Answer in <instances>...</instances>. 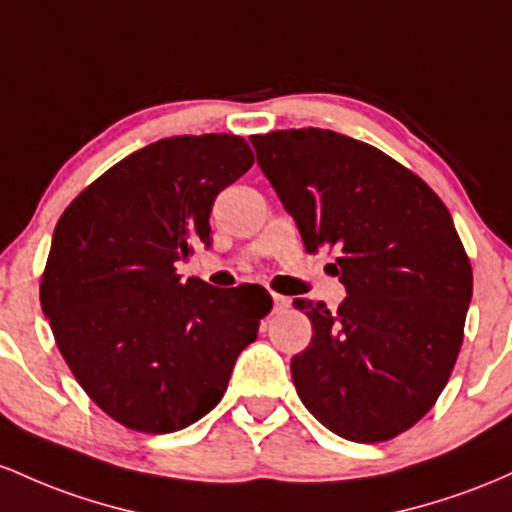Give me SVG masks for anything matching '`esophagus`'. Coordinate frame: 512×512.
<instances>
[{"instance_id":"obj_1","label":"esophagus","mask_w":512,"mask_h":512,"mask_svg":"<svg viewBox=\"0 0 512 512\" xmlns=\"http://www.w3.org/2000/svg\"><path fill=\"white\" fill-rule=\"evenodd\" d=\"M287 307H290V300H287L285 295H278V292H273V312H285Z\"/></svg>"}]
</instances>
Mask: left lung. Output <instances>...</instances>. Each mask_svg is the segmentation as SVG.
<instances>
[{
    "label": "left lung",
    "instance_id": "8db88e82",
    "mask_svg": "<svg viewBox=\"0 0 512 512\" xmlns=\"http://www.w3.org/2000/svg\"><path fill=\"white\" fill-rule=\"evenodd\" d=\"M251 145L307 254L336 251L348 297L295 300L312 321L290 363L314 418L353 442L392 440L433 409L457 363L472 266L445 203L367 142L333 130L254 135Z\"/></svg>",
    "mask_w": 512,
    "mask_h": 512
}]
</instances>
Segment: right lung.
<instances>
[{
  "label": "right lung",
  "mask_w": 512,
  "mask_h": 512,
  "mask_svg": "<svg viewBox=\"0 0 512 512\" xmlns=\"http://www.w3.org/2000/svg\"><path fill=\"white\" fill-rule=\"evenodd\" d=\"M251 164L244 137H166L111 166L57 220L40 307L72 375L125 428L164 435L200 421L271 312L266 287L176 273L210 246L212 203Z\"/></svg>",
  "instance_id": "obj_1"
}]
</instances>
